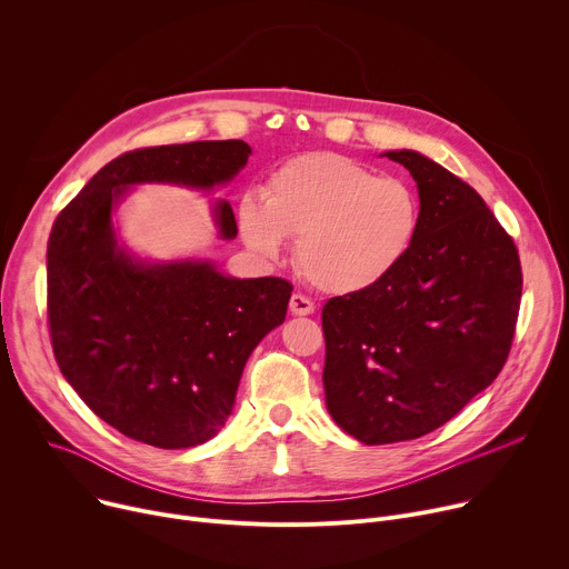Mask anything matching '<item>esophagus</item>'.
I'll return each instance as SVG.
<instances>
[{
	"instance_id": "34e87169",
	"label": "esophagus",
	"mask_w": 569,
	"mask_h": 569,
	"mask_svg": "<svg viewBox=\"0 0 569 569\" xmlns=\"http://www.w3.org/2000/svg\"><path fill=\"white\" fill-rule=\"evenodd\" d=\"M312 310H315V303L308 297H303V295H292L290 297V312L292 315L303 317V315H310Z\"/></svg>"
}]
</instances>
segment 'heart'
I'll return each instance as SVG.
<instances>
[{
	"mask_svg": "<svg viewBox=\"0 0 569 569\" xmlns=\"http://www.w3.org/2000/svg\"><path fill=\"white\" fill-rule=\"evenodd\" d=\"M238 229L266 261H279L288 238H299L303 274L319 290L353 295L382 283L410 257L421 200L400 178H378L349 157L315 152L272 171L263 198L242 196Z\"/></svg>",
	"mask_w": 569,
	"mask_h": 569,
	"instance_id": "1",
	"label": "heart"
}]
</instances>
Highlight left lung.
<instances>
[{
  "label": "left lung",
  "mask_w": 569,
  "mask_h": 569,
  "mask_svg": "<svg viewBox=\"0 0 569 569\" xmlns=\"http://www.w3.org/2000/svg\"><path fill=\"white\" fill-rule=\"evenodd\" d=\"M382 154L417 182V242L389 279L321 310L327 410L367 446L419 439L489 387L522 295L513 238L481 196L417 150Z\"/></svg>",
  "instance_id": "8db88e82"
}]
</instances>
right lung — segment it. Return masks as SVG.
<instances>
[{
  "mask_svg": "<svg viewBox=\"0 0 569 569\" xmlns=\"http://www.w3.org/2000/svg\"><path fill=\"white\" fill-rule=\"evenodd\" d=\"M252 148L240 139L126 152L56 218L47 248V306L56 362L88 408L154 448H193L224 426L257 345L286 319V279H236L213 261L152 263L117 238L114 211L134 184L211 191ZM218 236L236 238L227 200Z\"/></svg>",
  "mask_w": 569,
  "mask_h": 569,
  "instance_id": "add662e5",
  "label": "right lung"
}]
</instances>
